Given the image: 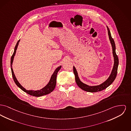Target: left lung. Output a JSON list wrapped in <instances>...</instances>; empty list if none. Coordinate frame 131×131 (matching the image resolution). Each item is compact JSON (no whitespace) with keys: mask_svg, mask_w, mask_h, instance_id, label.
Instances as JSON below:
<instances>
[{"mask_svg":"<svg viewBox=\"0 0 131 131\" xmlns=\"http://www.w3.org/2000/svg\"><path fill=\"white\" fill-rule=\"evenodd\" d=\"M107 28L108 33V36L109 39L110 41V42L111 43V45L112 46V50H113V56H114V64L113 66V68L111 74L110 76L108 78L107 80L104 82L102 84L99 85H96V86H89L88 85L84 84L79 79L78 73H77V71L75 67H73V72L74 74L75 75V81L77 83V85L80 87L82 90L88 92H98L101 91L106 88H107L108 86H109L110 85H111L115 80L116 77L117 76V70H118V64H119V59L118 56L116 53L115 49V42L114 41V39L112 38L111 33L110 30L107 26Z\"/></svg>","mask_w":131,"mask_h":131,"instance_id":"left-lung-1","label":"left lung"}]
</instances>
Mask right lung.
I'll return each mask as SVG.
<instances>
[{"label": "right lung", "instance_id": "right-lung-1", "mask_svg": "<svg viewBox=\"0 0 131 131\" xmlns=\"http://www.w3.org/2000/svg\"><path fill=\"white\" fill-rule=\"evenodd\" d=\"M20 40H19L16 45L15 47V49H14V51L13 52V53L12 54L11 58V72H12V77L13 78V80L15 83L16 85L19 87L22 91H23L24 92H26L27 93L34 96H37V97H39V96H42V95H45L51 92H52L53 90H54L55 88V85L56 84V77H57V74L58 73V72L59 71V70L60 69L61 66H59L58 68H57L56 70H55V71L53 73V74H52V75L51 76V77L50 78V81L48 83V84L46 85V86L43 88L42 89H41L40 90H39V91H28L26 90L25 88H24L23 87L19 84V83L18 82V81H17V80L16 79L15 75L14 74V72L12 69V64L13 63V58L14 57V55L16 53V51L17 48V47L18 46L19 42Z\"/></svg>", "mask_w": 131, "mask_h": 131}]
</instances>
